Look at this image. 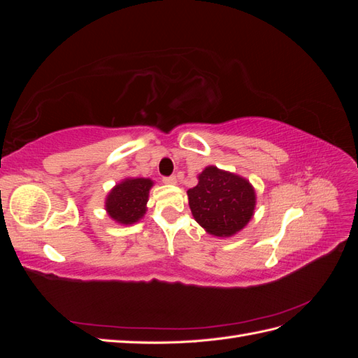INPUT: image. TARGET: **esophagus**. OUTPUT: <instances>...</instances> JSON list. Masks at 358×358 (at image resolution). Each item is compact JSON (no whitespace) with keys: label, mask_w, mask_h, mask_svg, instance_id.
I'll use <instances>...</instances> for the list:
<instances>
[{"label":"esophagus","mask_w":358,"mask_h":358,"mask_svg":"<svg viewBox=\"0 0 358 358\" xmlns=\"http://www.w3.org/2000/svg\"><path fill=\"white\" fill-rule=\"evenodd\" d=\"M176 180H178L176 176H164V178H162V182L169 183V185H175Z\"/></svg>","instance_id":"34e87169"}]
</instances>
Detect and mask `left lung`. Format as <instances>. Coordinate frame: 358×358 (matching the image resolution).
I'll return each mask as SVG.
<instances>
[{
	"label": "left lung",
	"instance_id": "1",
	"mask_svg": "<svg viewBox=\"0 0 358 358\" xmlns=\"http://www.w3.org/2000/svg\"><path fill=\"white\" fill-rule=\"evenodd\" d=\"M188 199L196 221L218 237L241 231L252 218L255 208L251 183L213 166L201 171L197 185L188 189Z\"/></svg>",
	"mask_w": 358,
	"mask_h": 358
}]
</instances>
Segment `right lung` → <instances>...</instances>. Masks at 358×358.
<instances>
[{
	"instance_id": "add662e5",
	"label": "right lung",
	"mask_w": 358,
	"mask_h": 358,
	"mask_svg": "<svg viewBox=\"0 0 358 358\" xmlns=\"http://www.w3.org/2000/svg\"><path fill=\"white\" fill-rule=\"evenodd\" d=\"M150 179H127L116 185L106 200V210L121 224H134L146 212Z\"/></svg>"
}]
</instances>
